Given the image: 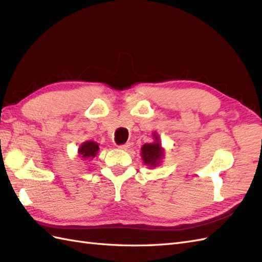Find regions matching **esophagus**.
Listing matches in <instances>:
<instances>
[{"label": "esophagus", "mask_w": 262, "mask_h": 262, "mask_svg": "<svg viewBox=\"0 0 262 262\" xmlns=\"http://www.w3.org/2000/svg\"><path fill=\"white\" fill-rule=\"evenodd\" d=\"M129 147H130V144H129V143H125V144H123V145H120V146H119L120 150H128Z\"/></svg>", "instance_id": "1"}]
</instances>
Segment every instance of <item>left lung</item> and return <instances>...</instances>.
<instances>
[{"label":"left lung","mask_w":262,"mask_h":262,"mask_svg":"<svg viewBox=\"0 0 262 262\" xmlns=\"http://www.w3.org/2000/svg\"><path fill=\"white\" fill-rule=\"evenodd\" d=\"M154 142L145 143L141 147V158L143 163L148 167L160 166L162 160L164 159V148L160 142L159 134L153 133Z\"/></svg>","instance_id":"left-lung-1"}]
</instances>
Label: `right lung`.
Returning a JSON list of instances; mask_svg holds the SVG:
<instances>
[{"label":"right lung","mask_w":262,"mask_h":262,"mask_svg":"<svg viewBox=\"0 0 262 262\" xmlns=\"http://www.w3.org/2000/svg\"><path fill=\"white\" fill-rule=\"evenodd\" d=\"M99 151V144L95 141H86L82 142L78 148V157L82 160L94 159Z\"/></svg>","instance_id":"add662e5"}]
</instances>
